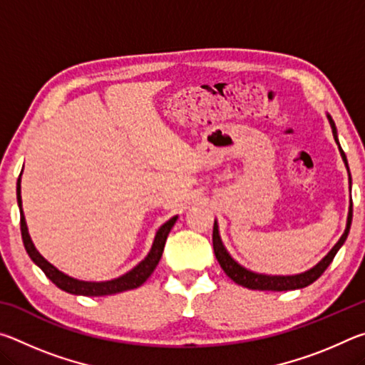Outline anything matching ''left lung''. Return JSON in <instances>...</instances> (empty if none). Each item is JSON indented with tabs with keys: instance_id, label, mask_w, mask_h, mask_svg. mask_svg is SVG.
Instances as JSON below:
<instances>
[{
	"instance_id": "left-lung-1",
	"label": "left lung",
	"mask_w": 365,
	"mask_h": 365,
	"mask_svg": "<svg viewBox=\"0 0 365 365\" xmlns=\"http://www.w3.org/2000/svg\"><path fill=\"white\" fill-rule=\"evenodd\" d=\"M327 119H329V122H330L333 138H335V141H336V145L339 148V153H341L343 163H344L346 169H348V174H349L348 159H346V154L341 150V146H339L335 122H333V119L329 114H327ZM349 185H351V174H349ZM351 220H353V201L349 202L348 222H346V228H344V233L341 235V238L338 240V243L333 246L329 255H327L322 259V261H320L317 265H314L312 269L302 272V274H296V275H265V274H256V272L248 270L246 267H243V265H240L230 255H228V251L225 250L224 243H222L220 235H219L217 220L214 222V230H212L214 255H215V257H217L220 267L224 269L225 274L230 277V279L235 283H238V285H242L245 288L261 289V292H264V289H267V292H288V289H299V288H304V287L311 285V283L316 282L319 277L327 270V267H329V265L331 264L333 257L336 256V252L344 245L346 238H348V233H349V228H351Z\"/></svg>"
}]
</instances>
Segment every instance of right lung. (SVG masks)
<instances>
[{"label":"right lung","instance_id":"right-lung-1","mask_svg":"<svg viewBox=\"0 0 365 365\" xmlns=\"http://www.w3.org/2000/svg\"><path fill=\"white\" fill-rule=\"evenodd\" d=\"M17 205H19V211H21L22 242H24V246H26V251L30 256V259H32V261L38 265L43 272H45V275L58 288L64 289V292L71 294H82V296H108V294L127 292V289H133V288H138L140 285H143V283L150 279V275L153 274L154 269H156V265L159 264L160 256H163V251H164L165 240H168L170 228L174 227V224L178 219V215H174V217L169 219L164 225L159 227L148 256L138 265H135L132 270H128L127 274H123L120 277H117V279L108 280V282H83V280L72 279V277L63 274V272L58 270L53 264H49L46 259L36 251L35 245L32 243V238H30L29 235L26 217H24V211H22L21 175L17 178Z\"/></svg>","mask_w":365,"mask_h":365}]
</instances>
